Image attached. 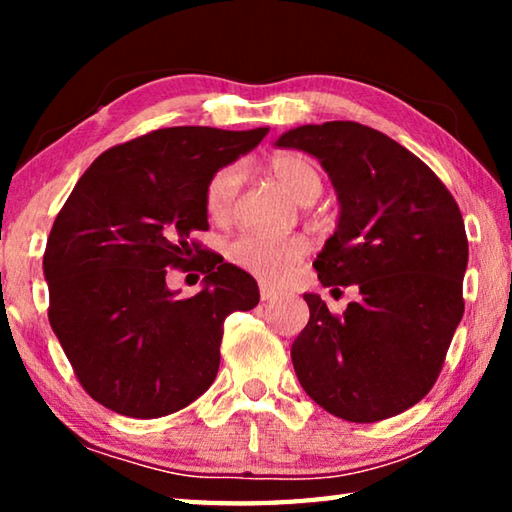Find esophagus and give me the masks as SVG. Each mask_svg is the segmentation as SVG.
<instances>
[{
  "mask_svg": "<svg viewBox=\"0 0 512 512\" xmlns=\"http://www.w3.org/2000/svg\"><path fill=\"white\" fill-rule=\"evenodd\" d=\"M259 298H262L264 302L277 298V291L273 287H268V284H259Z\"/></svg>",
  "mask_w": 512,
  "mask_h": 512,
  "instance_id": "34e87169",
  "label": "esophagus"
}]
</instances>
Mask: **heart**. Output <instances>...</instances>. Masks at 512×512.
I'll list each match as a JSON object with an SVG mask.
<instances>
[{"label": "heart", "instance_id": "1", "mask_svg": "<svg viewBox=\"0 0 512 512\" xmlns=\"http://www.w3.org/2000/svg\"><path fill=\"white\" fill-rule=\"evenodd\" d=\"M268 173L300 205L314 203L323 194L325 180L318 162L305 153L282 151L275 153L266 164ZM241 187V169L228 164L214 171L205 185L203 203L212 221H228L235 212V203ZM309 244L302 237L268 239L253 232L235 237L225 248L228 259L244 271L262 277L266 282H284L307 255Z\"/></svg>", "mask_w": 512, "mask_h": 512}]
</instances>
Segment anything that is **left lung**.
I'll list each match as a JSON object with an SVG mask.
<instances>
[{
  "label": "left lung",
  "instance_id": "obj_1",
  "mask_svg": "<svg viewBox=\"0 0 512 512\" xmlns=\"http://www.w3.org/2000/svg\"><path fill=\"white\" fill-rule=\"evenodd\" d=\"M277 146L318 158L339 196V228L314 262L320 284L359 287L341 316L305 293L298 381L336 418H393L436 384L463 318L461 210L418 155L357 121L298 126Z\"/></svg>",
  "mask_w": 512,
  "mask_h": 512
}]
</instances>
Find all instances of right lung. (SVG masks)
Segmentation results:
<instances>
[{
	"mask_svg": "<svg viewBox=\"0 0 512 512\" xmlns=\"http://www.w3.org/2000/svg\"><path fill=\"white\" fill-rule=\"evenodd\" d=\"M268 128L173 126L103 151L51 225L49 323L92 400L128 418H162L201 397L219 372L223 323L257 307V282L208 253L205 185L253 151ZM206 287L178 301L171 267Z\"/></svg>",
	"mask_w": 512,
	"mask_h": 512,
	"instance_id": "1",
	"label": "right lung"
}]
</instances>
